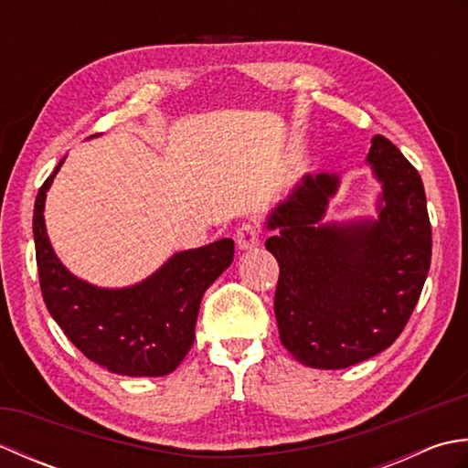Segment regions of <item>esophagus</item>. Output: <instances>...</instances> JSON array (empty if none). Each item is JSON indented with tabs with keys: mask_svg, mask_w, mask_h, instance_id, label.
Here are the masks:
<instances>
[{
	"mask_svg": "<svg viewBox=\"0 0 468 468\" xmlns=\"http://www.w3.org/2000/svg\"><path fill=\"white\" fill-rule=\"evenodd\" d=\"M235 241H237V247H239L241 251L253 250V247H257V245H260V241H261L260 225H255V223H243L239 229H237Z\"/></svg>",
	"mask_w": 468,
	"mask_h": 468,
	"instance_id": "1",
	"label": "esophagus"
}]
</instances>
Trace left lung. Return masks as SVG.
<instances>
[{
    "label": "left lung",
    "mask_w": 468,
    "mask_h": 468,
    "mask_svg": "<svg viewBox=\"0 0 468 468\" xmlns=\"http://www.w3.org/2000/svg\"><path fill=\"white\" fill-rule=\"evenodd\" d=\"M366 163L382 185L378 217L322 218L335 173L305 175L267 217V251L280 263L275 320L297 362L322 370L384 352L410 320L431 267L432 233L419 171L376 134Z\"/></svg>",
    "instance_id": "1"
}]
</instances>
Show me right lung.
I'll list each match as a JSON object with an SVG mask.
<instances>
[{
    "label": "right lung",
    "mask_w": 468,
    "mask_h": 468,
    "mask_svg": "<svg viewBox=\"0 0 468 468\" xmlns=\"http://www.w3.org/2000/svg\"><path fill=\"white\" fill-rule=\"evenodd\" d=\"M64 158L46 178L34 205L39 287L49 315L88 360L121 376H166L195 342L203 293L233 261V239L178 251L128 287H98L66 270L46 231V193Z\"/></svg>",
    "instance_id": "right-lung-1"
}]
</instances>
